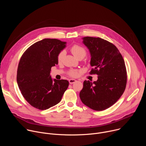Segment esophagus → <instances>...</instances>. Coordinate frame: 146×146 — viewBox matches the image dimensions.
Segmentation results:
<instances>
[{
  "label": "esophagus",
  "mask_w": 146,
  "mask_h": 146,
  "mask_svg": "<svg viewBox=\"0 0 146 146\" xmlns=\"http://www.w3.org/2000/svg\"><path fill=\"white\" fill-rule=\"evenodd\" d=\"M76 81H77L76 80H74V79H70V80H69V83H70V84H73V83H74Z\"/></svg>",
  "instance_id": "1"
}]
</instances>
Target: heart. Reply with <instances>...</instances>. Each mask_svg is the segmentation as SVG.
Instances as JSON below:
<instances>
[{
	"label": "heart",
	"instance_id": "b5f03b06",
	"mask_svg": "<svg viewBox=\"0 0 146 146\" xmlns=\"http://www.w3.org/2000/svg\"><path fill=\"white\" fill-rule=\"evenodd\" d=\"M70 50L72 51V52L73 53V54L74 55V56L76 58H77V59L79 58H84L86 55V49L82 47L79 45L77 44H74L73 45L71 48H70ZM66 54V52L65 50H62L61 51L58 55V61L59 62H61L63 60L65 55ZM69 75L72 76V77H77L78 74H79V71L78 70H71L69 72Z\"/></svg>",
	"mask_w": 146,
	"mask_h": 146
}]
</instances>
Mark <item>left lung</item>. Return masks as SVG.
Listing matches in <instances>:
<instances>
[{
	"instance_id": "1",
	"label": "left lung",
	"mask_w": 146,
	"mask_h": 146,
	"mask_svg": "<svg viewBox=\"0 0 146 146\" xmlns=\"http://www.w3.org/2000/svg\"><path fill=\"white\" fill-rule=\"evenodd\" d=\"M82 43L89 50L91 74H96L93 82L85 80L80 92L82 102L96 110H105L123 94L127 84V70L123 59L117 48L100 37H84Z\"/></svg>"
}]
</instances>
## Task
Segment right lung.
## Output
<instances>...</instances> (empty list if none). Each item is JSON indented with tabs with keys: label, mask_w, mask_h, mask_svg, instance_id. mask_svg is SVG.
Instances as JSON below:
<instances>
[{
	"label": "right lung",
	"mask_w": 146,
	"mask_h": 146,
	"mask_svg": "<svg viewBox=\"0 0 146 146\" xmlns=\"http://www.w3.org/2000/svg\"><path fill=\"white\" fill-rule=\"evenodd\" d=\"M66 42L44 38L34 43L20 59L17 74L19 90L33 107L41 110L59 103L69 86L66 80L52 79L51 67L58 64V55Z\"/></svg>",
	"instance_id": "1"
}]
</instances>
